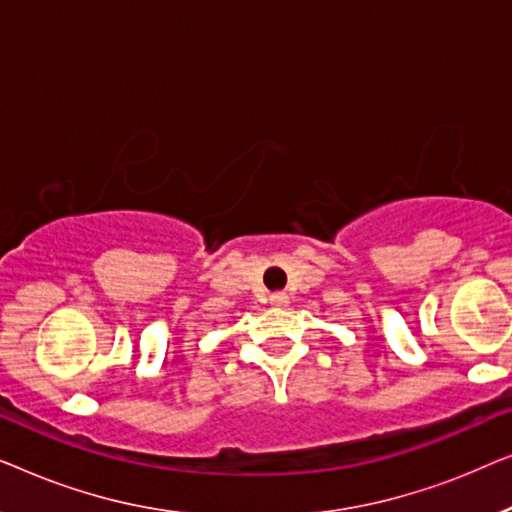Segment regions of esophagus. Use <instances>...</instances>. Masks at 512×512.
<instances>
[{
	"label": "esophagus",
	"instance_id": "1",
	"mask_svg": "<svg viewBox=\"0 0 512 512\" xmlns=\"http://www.w3.org/2000/svg\"><path fill=\"white\" fill-rule=\"evenodd\" d=\"M270 303L277 307H284V305H289V296H286V293H272Z\"/></svg>",
	"mask_w": 512,
	"mask_h": 512
}]
</instances>
